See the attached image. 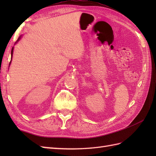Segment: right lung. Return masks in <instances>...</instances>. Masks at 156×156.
Segmentation results:
<instances>
[{
  "mask_svg": "<svg viewBox=\"0 0 156 156\" xmlns=\"http://www.w3.org/2000/svg\"><path fill=\"white\" fill-rule=\"evenodd\" d=\"M20 39H21V37H19V39H17V41H16V42L19 41L20 40ZM13 48H14L12 47V49H11V59H12V54H13ZM10 64H11V62H10ZM10 64H9V65H10Z\"/></svg>",
  "mask_w": 156,
  "mask_h": 156,
  "instance_id": "obj_1",
  "label": "right lung"
}]
</instances>
